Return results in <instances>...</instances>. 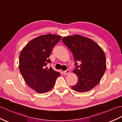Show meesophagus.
<instances>
[{
  "mask_svg": "<svg viewBox=\"0 0 122 122\" xmlns=\"http://www.w3.org/2000/svg\"><path fill=\"white\" fill-rule=\"evenodd\" d=\"M70 72V71L69 70H66V71H63V74H64V75H67V74H69Z\"/></svg>",
  "mask_w": 122,
  "mask_h": 122,
  "instance_id": "34e87169",
  "label": "esophagus"
}]
</instances>
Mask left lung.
Masks as SVG:
<instances>
[{
  "label": "left lung",
  "mask_w": 122,
  "mask_h": 122,
  "mask_svg": "<svg viewBox=\"0 0 122 122\" xmlns=\"http://www.w3.org/2000/svg\"><path fill=\"white\" fill-rule=\"evenodd\" d=\"M62 41L71 51L75 62L73 72L78 81L72 88L79 92L89 91L97 85L106 71L103 50L92 39L80 35L64 37Z\"/></svg>",
  "instance_id": "obj_1"
}]
</instances>
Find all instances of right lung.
<instances>
[{"label":"right lung","mask_w":122,"mask_h":122,"mask_svg":"<svg viewBox=\"0 0 122 122\" xmlns=\"http://www.w3.org/2000/svg\"><path fill=\"white\" fill-rule=\"evenodd\" d=\"M62 37L52 34L41 35L26 45L19 56V70L27 85L39 93L49 92L60 73L47 67L53 47Z\"/></svg>","instance_id":"obj_1"}]
</instances>
